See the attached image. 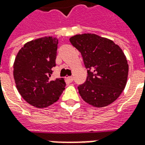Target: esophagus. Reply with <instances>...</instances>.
Listing matches in <instances>:
<instances>
[{"instance_id":"34e87169","label":"esophagus","mask_w":145,"mask_h":145,"mask_svg":"<svg viewBox=\"0 0 145 145\" xmlns=\"http://www.w3.org/2000/svg\"><path fill=\"white\" fill-rule=\"evenodd\" d=\"M67 81H68L69 82H73V77H71H71H67Z\"/></svg>"}]
</instances>
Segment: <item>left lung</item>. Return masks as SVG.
<instances>
[{
	"instance_id": "8db88e82",
	"label": "left lung",
	"mask_w": 145,
	"mask_h": 145,
	"mask_svg": "<svg viewBox=\"0 0 145 145\" xmlns=\"http://www.w3.org/2000/svg\"><path fill=\"white\" fill-rule=\"evenodd\" d=\"M70 42L82 54L88 73L78 87L83 100L99 108L113 103L127 81V60L120 47L95 34L76 35Z\"/></svg>"
}]
</instances>
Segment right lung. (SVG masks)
<instances>
[{
  "label": "right lung",
  "instance_id": "right-lung-1",
  "mask_svg": "<svg viewBox=\"0 0 145 145\" xmlns=\"http://www.w3.org/2000/svg\"><path fill=\"white\" fill-rule=\"evenodd\" d=\"M58 39L51 36L27 42L18 51L13 74L16 87L28 103L45 108L56 103L65 89L63 78H51L56 66Z\"/></svg>",
  "mask_w": 145,
  "mask_h": 145
}]
</instances>
